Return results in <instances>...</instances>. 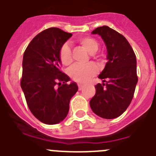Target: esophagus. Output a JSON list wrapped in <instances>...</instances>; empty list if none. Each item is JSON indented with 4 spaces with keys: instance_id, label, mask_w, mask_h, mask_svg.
<instances>
[{
    "instance_id": "34e87169",
    "label": "esophagus",
    "mask_w": 156,
    "mask_h": 156,
    "mask_svg": "<svg viewBox=\"0 0 156 156\" xmlns=\"http://www.w3.org/2000/svg\"><path fill=\"white\" fill-rule=\"evenodd\" d=\"M78 89H79V90H81V89H82V88H83V85H81V84H78Z\"/></svg>"
}]
</instances>
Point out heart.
<instances>
[{
  "mask_svg": "<svg viewBox=\"0 0 156 156\" xmlns=\"http://www.w3.org/2000/svg\"><path fill=\"white\" fill-rule=\"evenodd\" d=\"M81 46L91 55L95 54L99 49V43L92 37H81L78 40ZM59 57L61 63L64 65H69L72 61L71 49L67 43L61 47ZM97 73V68L94 64H88L85 66L75 65L69 71V75L73 80L80 83H85L89 81L92 76Z\"/></svg>",
  "mask_w": 156,
  "mask_h": 156,
  "instance_id": "b5f03b06",
  "label": "heart"
}]
</instances>
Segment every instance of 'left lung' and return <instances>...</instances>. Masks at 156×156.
<instances>
[{"mask_svg": "<svg viewBox=\"0 0 156 156\" xmlns=\"http://www.w3.org/2000/svg\"><path fill=\"white\" fill-rule=\"evenodd\" d=\"M92 34L101 36L106 47V62L95 85V94L89 104L102 118L120 116L130 105L137 83L136 56L126 38L108 26L98 27Z\"/></svg>", "mask_w": 156, "mask_h": 156, "instance_id": "1", "label": "left lung"}]
</instances>
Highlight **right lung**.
I'll list each match as a JSON object with an SVG mask.
<instances>
[{
	"label": "right lung",
	"instance_id": "1",
	"mask_svg": "<svg viewBox=\"0 0 156 156\" xmlns=\"http://www.w3.org/2000/svg\"><path fill=\"white\" fill-rule=\"evenodd\" d=\"M71 36L58 28H50L35 36L24 53L21 87L30 111L46 124L65 119L70 100L78 89L75 81L66 83L71 79L60 70L59 52Z\"/></svg>",
	"mask_w": 156,
	"mask_h": 156
}]
</instances>
